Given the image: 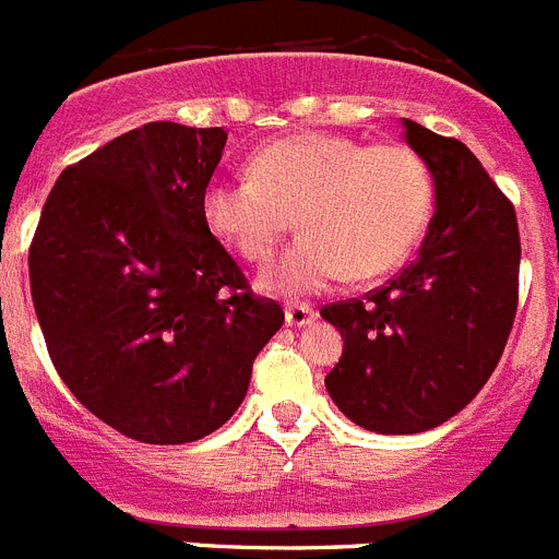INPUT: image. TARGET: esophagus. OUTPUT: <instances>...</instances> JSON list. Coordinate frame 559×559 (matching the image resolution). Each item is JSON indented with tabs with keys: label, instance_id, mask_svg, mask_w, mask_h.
Returning a JSON list of instances; mask_svg holds the SVG:
<instances>
[{
	"label": "esophagus",
	"instance_id": "1",
	"mask_svg": "<svg viewBox=\"0 0 559 559\" xmlns=\"http://www.w3.org/2000/svg\"><path fill=\"white\" fill-rule=\"evenodd\" d=\"M317 319V311H313L311 305H288L285 308V322L290 328H308Z\"/></svg>",
	"mask_w": 559,
	"mask_h": 559
}]
</instances>
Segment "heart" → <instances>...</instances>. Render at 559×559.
<instances>
[{
  "label": "heart",
  "instance_id": "b5f03b06",
  "mask_svg": "<svg viewBox=\"0 0 559 559\" xmlns=\"http://www.w3.org/2000/svg\"><path fill=\"white\" fill-rule=\"evenodd\" d=\"M432 209V178L404 143H367L331 132L290 135L257 152L246 175L203 189V217L242 260L262 262L288 231L297 240L260 274L276 297H311L342 276L370 280L416 246Z\"/></svg>",
  "mask_w": 559,
  "mask_h": 559
}]
</instances>
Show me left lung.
<instances>
[{
  "label": "left lung",
  "mask_w": 559,
  "mask_h": 559,
  "mask_svg": "<svg viewBox=\"0 0 559 559\" xmlns=\"http://www.w3.org/2000/svg\"><path fill=\"white\" fill-rule=\"evenodd\" d=\"M402 127L436 189L418 257L370 297L319 311L345 338L328 393L379 436L427 432L461 413L498 367L518 311L512 203L464 143L409 118Z\"/></svg>",
  "instance_id": "left-lung-1"
}]
</instances>
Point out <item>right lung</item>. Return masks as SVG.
Masks as SVG:
<instances>
[{"mask_svg":"<svg viewBox=\"0 0 559 559\" xmlns=\"http://www.w3.org/2000/svg\"><path fill=\"white\" fill-rule=\"evenodd\" d=\"M226 138L171 121L123 132L61 171L33 237V308L61 381L143 443L223 427L285 322L203 217Z\"/></svg>","mask_w":559,"mask_h":559,"instance_id":"1","label":"right lung"}]
</instances>
